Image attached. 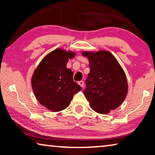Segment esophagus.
I'll use <instances>...</instances> for the list:
<instances>
[{
  "label": "esophagus",
  "mask_w": 155,
  "mask_h": 155,
  "mask_svg": "<svg viewBox=\"0 0 155 155\" xmlns=\"http://www.w3.org/2000/svg\"><path fill=\"white\" fill-rule=\"evenodd\" d=\"M78 85H79L81 87H83V86H84V82L83 81H78Z\"/></svg>",
  "instance_id": "esophagus-1"
}]
</instances>
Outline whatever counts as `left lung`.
Segmentation results:
<instances>
[{"instance_id":"8db88e82","label":"left lung","mask_w":155,"mask_h":155,"mask_svg":"<svg viewBox=\"0 0 155 155\" xmlns=\"http://www.w3.org/2000/svg\"><path fill=\"white\" fill-rule=\"evenodd\" d=\"M90 72L83 93L90 106L99 114H108L124 101L128 91L127 77L119 63L108 51L83 52Z\"/></svg>"}]
</instances>
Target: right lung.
I'll return each mask as SVG.
<instances>
[{"mask_svg": "<svg viewBox=\"0 0 155 155\" xmlns=\"http://www.w3.org/2000/svg\"><path fill=\"white\" fill-rule=\"evenodd\" d=\"M74 52L56 49L44 57L34 71L31 85L36 98L52 111L69 106L73 96L81 90L73 80V72L66 68Z\"/></svg>", "mask_w": 155, "mask_h": 155, "instance_id": "obj_1", "label": "right lung"}]
</instances>
